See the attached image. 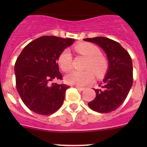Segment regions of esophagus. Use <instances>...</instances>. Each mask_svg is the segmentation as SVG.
<instances>
[{
	"label": "esophagus",
	"mask_w": 147,
	"mask_h": 147,
	"mask_svg": "<svg viewBox=\"0 0 147 147\" xmlns=\"http://www.w3.org/2000/svg\"><path fill=\"white\" fill-rule=\"evenodd\" d=\"M75 88H76L77 90H80V91H82V90H83L85 89L84 88H81V87H78V86H76Z\"/></svg>",
	"instance_id": "esophagus-1"
}]
</instances>
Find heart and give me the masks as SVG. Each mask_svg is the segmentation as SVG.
<instances>
[{
  "mask_svg": "<svg viewBox=\"0 0 147 147\" xmlns=\"http://www.w3.org/2000/svg\"><path fill=\"white\" fill-rule=\"evenodd\" d=\"M76 50L82 55L88 59L84 71H72L65 77L67 84L77 86H84L93 82L95 74L101 76L107 68V62L101 54V51L96 45L88 42L79 44L76 46ZM57 62L61 69L64 72L69 71L72 67V55L68 49H65L60 53L57 58Z\"/></svg>",
  "mask_w": 147,
  "mask_h": 147,
  "instance_id": "obj_1",
  "label": "heart"
}]
</instances>
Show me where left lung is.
<instances>
[{
  "label": "left lung",
  "instance_id": "obj_1",
  "mask_svg": "<svg viewBox=\"0 0 147 147\" xmlns=\"http://www.w3.org/2000/svg\"><path fill=\"white\" fill-rule=\"evenodd\" d=\"M97 44L107 54L109 67L96 98L88 104L96 112L107 113L119 108L127 98L133 82L132 62L129 53L118 42L104 37L84 39Z\"/></svg>",
  "mask_w": 147,
  "mask_h": 147
}]
</instances>
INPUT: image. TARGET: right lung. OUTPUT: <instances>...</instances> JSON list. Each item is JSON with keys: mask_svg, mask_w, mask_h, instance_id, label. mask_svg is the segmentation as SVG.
I'll use <instances>...</instances> for the list:
<instances>
[{"mask_svg": "<svg viewBox=\"0 0 147 147\" xmlns=\"http://www.w3.org/2000/svg\"><path fill=\"white\" fill-rule=\"evenodd\" d=\"M74 39L42 36L26 46L15 65L16 88L23 103L40 115L54 113L62 106L69 86L50 82L62 80L57 62Z\"/></svg>", "mask_w": 147, "mask_h": 147, "instance_id": "right-lung-1", "label": "right lung"}]
</instances>
